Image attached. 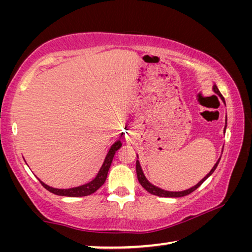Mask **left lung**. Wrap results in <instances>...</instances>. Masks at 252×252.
Instances as JSON below:
<instances>
[{"mask_svg":"<svg viewBox=\"0 0 252 252\" xmlns=\"http://www.w3.org/2000/svg\"><path fill=\"white\" fill-rule=\"evenodd\" d=\"M212 90H213V92L216 93V94H218V95L221 97V100H222V102L225 104L223 96L221 95V93H220V91L218 90V88H217L216 84L212 85ZM225 118H227V117H225ZM225 129H227V119H225V126H224V129H223V132H225ZM136 158H138V160H136V164H135V168H136V176H138V180H139V182H140V185H141V186L144 188V189H146V190L148 191L149 193L158 195V197H165V198H180V197H185V195L190 194L191 192H193V191H194L195 189H197V188H199L200 186H201L202 183H203L204 181H206L209 177L211 176V174L213 173V171H215V170H216V168L218 167L219 161H220V159H221V158H219L218 161L216 162V164L213 165V168L210 170V172H209V173L207 174V176L204 177L203 179H201V180H200L195 186L191 187V188H189V189H187V190H183V191H168V190L161 189V188L157 187V186H155V185H152V183L148 180V179L146 178V176H144L143 170H142V168H141V164H140L139 156H138V155H136Z\"/></svg>","mask_w":252,"mask_h":252,"instance_id":"obj_1","label":"left lung"}]
</instances>
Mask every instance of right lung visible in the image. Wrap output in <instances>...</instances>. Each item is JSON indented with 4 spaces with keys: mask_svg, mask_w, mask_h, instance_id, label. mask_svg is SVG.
<instances>
[{
    "mask_svg": "<svg viewBox=\"0 0 252 252\" xmlns=\"http://www.w3.org/2000/svg\"><path fill=\"white\" fill-rule=\"evenodd\" d=\"M120 139L117 140V141L111 146L108 153H106L104 161L101 165L99 172L96 173L95 178L92 179L90 182L85 183V185H81L79 187L69 188V189H58V188H53L45 185V183L43 181H41L40 179L39 181L46 190L50 191V192L58 195H63V197H85V195H90L92 193H94L95 191L105 182L106 177H108L110 165L112 163V160H113L114 155H116V151H118L119 149L122 147V142Z\"/></svg>",
    "mask_w": 252,
    "mask_h": 252,
    "instance_id": "add662e5",
    "label": "right lung"
}]
</instances>
